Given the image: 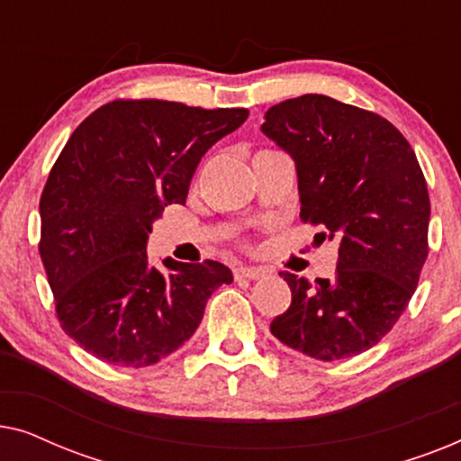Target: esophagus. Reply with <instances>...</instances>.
<instances>
[{
	"mask_svg": "<svg viewBox=\"0 0 461 461\" xmlns=\"http://www.w3.org/2000/svg\"><path fill=\"white\" fill-rule=\"evenodd\" d=\"M267 273L268 270H264L262 267H239V268H235V279L256 281V279H262Z\"/></svg>",
	"mask_w": 461,
	"mask_h": 461,
	"instance_id": "1",
	"label": "esophagus"
}]
</instances>
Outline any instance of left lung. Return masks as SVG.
<instances>
[{"label":"left lung","instance_id":"left-lung-1","mask_svg":"<svg viewBox=\"0 0 461 461\" xmlns=\"http://www.w3.org/2000/svg\"><path fill=\"white\" fill-rule=\"evenodd\" d=\"M262 131L295 161L300 218L323 229L321 243L339 241L333 279L281 273L292 306L270 331L319 361L361 355L405 312L428 258L430 197L411 144L377 113L323 94L270 106Z\"/></svg>","mask_w":461,"mask_h":461}]
</instances>
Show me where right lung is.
<instances>
[{
  "mask_svg": "<svg viewBox=\"0 0 461 461\" xmlns=\"http://www.w3.org/2000/svg\"><path fill=\"white\" fill-rule=\"evenodd\" d=\"M248 109L113 100L79 123L43 186L40 256L60 327L100 361L147 367L197 330L224 264L149 262L163 207L185 203L201 157Z\"/></svg>",
  "mask_w": 461,
  "mask_h": 461,
  "instance_id": "right-lung-1",
  "label": "right lung"
}]
</instances>
